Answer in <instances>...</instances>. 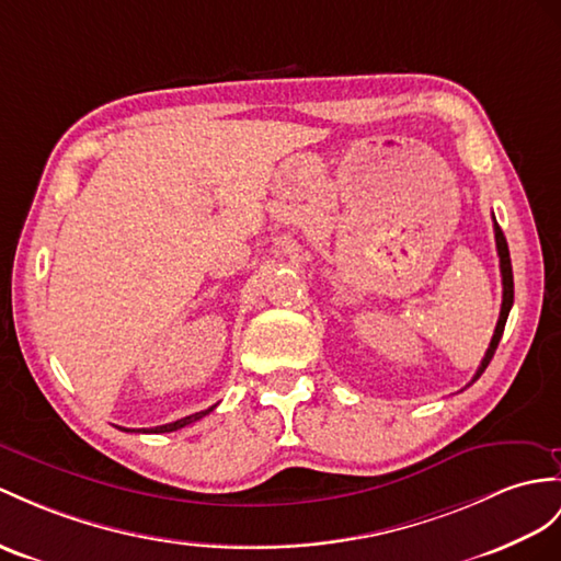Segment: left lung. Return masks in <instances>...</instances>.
Returning a JSON list of instances; mask_svg holds the SVG:
<instances>
[{
    "label": "left lung",
    "instance_id": "1",
    "mask_svg": "<svg viewBox=\"0 0 561 561\" xmlns=\"http://www.w3.org/2000/svg\"><path fill=\"white\" fill-rule=\"evenodd\" d=\"M495 218V216H493ZM495 244H497V256H500V273H502V309H500V319H497V325H495V333H493V340H490V347L485 352V357L481 362V366H478V371L473 376L471 383H476L478 378H481V374L488 368L490 359H493V354L500 345V337L504 333V323H507V317H510V309L514 305V276H512V259H510V248H507V238H504L502 228L497 226L495 221Z\"/></svg>",
    "mask_w": 561,
    "mask_h": 561
}]
</instances>
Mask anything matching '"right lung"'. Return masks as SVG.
Segmentation results:
<instances>
[{
  "instance_id": "1",
  "label": "right lung",
  "mask_w": 561,
  "mask_h": 561,
  "mask_svg": "<svg viewBox=\"0 0 561 561\" xmlns=\"http://www.w3.org/2000/svg\"><path fill=\"white\" fill-rule=\"evenodd\" d=\"M216 407V404H214ZM214 407H209V409H204V412H197V414H190V416H185V419H178V421H173V423H167V426H157V428H149L147 433H171V431H178V428H183V426H187V423H195V421H199L202 416H207L209 412H214Z\"/></svg>"
}]
</instances>
